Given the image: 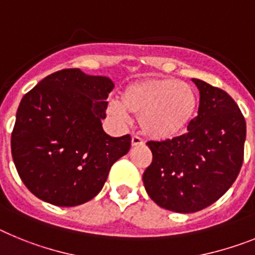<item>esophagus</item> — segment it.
I'll list each match as a JSON object with an SVG mask.
<instances>
[{"mask_svg": "<svg viewBox=\"0 0 255 255\" xmlns=\"http://www.w3.org/2000/svg\"><path fill=\"white\" fill-rule=\"evenodd\" d=\"M130 145H132V147H136V146H141V145H143V141L141 140L140 137L132 136V138H130Z\"/></svg>", "mask_w": 255, "mask_h": 255, "instance_id": "1", "label": "esophagus"}]
</instances>
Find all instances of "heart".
Wrapping results in <instances>:
<instances>
[{"label":"heart","mask_w":255,"mask_h":255,"mask_svg":"<svg viewBox=\"0 0 255 255\" xmlns=\"http://www.w3.org/2000/svg\"><path fill=\"white\" fill-rule=\"evenodd\" d=\"M198 96L189 83L174 78H145L126 86L109 114L123 121L138 117V127L152 140H170L183 133L195 117Z\"/></svg>","instance_id":"b5f03b06"}]
</instances>
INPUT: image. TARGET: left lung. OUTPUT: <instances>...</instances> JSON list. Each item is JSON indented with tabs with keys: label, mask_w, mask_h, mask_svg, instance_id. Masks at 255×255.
<instances>
[{
	"label": "left lung",
	"mask_w": 255,
	"mask_h": 255,
	"mask_svg": "<svg viewBox=\"0 0 255 255\" xmlns=\"http://www.w3.org/2000/svg\"><path fill=\"white\" fill-rule=\"evenodd\" d=\"M192 82L200 92L198 117L187 133L147 142L152 161L142 176L151 200L177 213L199 212L218 200L244 159L247 125L238 104L221 88Z\"/></svg>",
	"instance_id": "obj_1"
}]
</instances>
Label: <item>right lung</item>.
Instances as JSON below:
<instances>
[{
  "label": "right lung",
  "mask_w": 255,
  "mask_h": 255,
  "mask_svg": "<svg viewBox=\"0 0 255 255\" xmlns=\"http://www.w3.org/2000/svg\"><path fill=\"white\" fill-rule=\"evenodd\" d=\"M108 77L81 69L47 75L24 95L11 133V154L24 185L57 207H75L103 189L115 161L128 152L130 136L103 129Z\"/></svg>",
  "instance_id": "1"
}]
</instances>
